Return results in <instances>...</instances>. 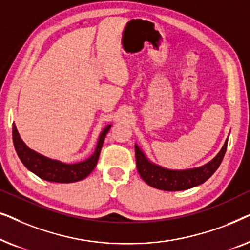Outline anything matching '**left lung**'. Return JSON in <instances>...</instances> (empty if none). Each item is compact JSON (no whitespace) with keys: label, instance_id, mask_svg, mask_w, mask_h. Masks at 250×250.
<instances>
[{"label":"left lung","instance_id":"8db88e82","mask_svg":"<svg viewBox=\"0 0 250 250\" xmlns=\"http://www.w3.org/2000/svg\"><path fill=\"white\" fill-rule=\"evenodd\" d=\"M227 146L228 139L217 156L206 165L186 170H172L163 168L149 162L145 153L135 145L136 168L142 180L150 187L164 191L187 190L203 184L213 175L223 160Z\"/></svg>","mask_w":250,"mask_h":250}]
</instances>
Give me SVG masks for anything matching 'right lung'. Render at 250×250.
I'll list each match as a JSON object with an SVG mask.
<instances>
[{
  "label": "right lung",
  "instance_id": "obj_1",
  "mask_svg": "<svg viewBox=\"0 0 250 250\" xmlns=\"http://www.w3.org/2000/svg\"><path fill=\"white\" fill-rule=\"evenodd\" d=\"M110 127L111 125L107 126L99 136L97 149H95L93 155L84 162L77 164H63L58 162V160L46 158V157L30 150L20 138L15 124L12 125L13 146H15L17 155L23 165L41 179L57 183L77 182V181L85 179L97 166L104 138Z\"/></svg>",
  "mask_w": 250,
  "mask_h": 250
}]
</instances>
